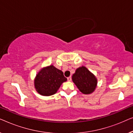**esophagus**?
<instances>
[{"label": "esophagus", "instance_id": "esophagus-1", "mask_svg": "<svg viewBox=\"0 0 133 133\" xmlns=\"http://www.w3.org/2000/svg\"><path fill=\"white\" fill-rule=\"evenodd\" d=\"M67 79H68V81L70 82L71 81V76H70V77H68V78H67Z\"/></svg>", "mask_w": 133, "mask_h": 133}]
</instances>
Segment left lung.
<instances>
[{
  "label": "left lung",
  "instance_id": "8db88e82",
  "mask_svg": "<svg viewBox=\"0 0 133 133\" xmlns=\"http://www.w3.org/2000/svg\"><path fill=\"white\" fill-rule=\"evenodd\" d=\"M72 81L80 91L85 94L92 93L97 86V78L84 66L76 69L72 76Z\"/></svg>",
  "mask_w": 133,
  "mask_h": 133
}]
</instances>
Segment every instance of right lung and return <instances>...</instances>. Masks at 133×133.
<instances>
[{"label":"right lung","instance_id":"add662e5","mask_svg":"<svg viewBox=\"0 0 133 133\" xmlns=\"http://www.w3.org/2000/svg\"><path fill=\"white\" fill-rule=\"evenodd\" d=\"M66 81L63 72L51 65L40 70L34 78V85L39 94L50 96L56 94L61 85Z\"/></svg>","mask_w":133,"mask_h":133}]
</instances>
